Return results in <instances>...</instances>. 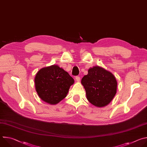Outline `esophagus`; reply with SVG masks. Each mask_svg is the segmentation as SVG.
Masks as SVG:
<instances>
[{
	"instance_id": "esophagus-1",
	"label": "esophagus",
	"mask_w": 147,
	"mask_h": 147,
	"mask_svg": "<svg viewBox=\"0 0 147 147\" xmlns=\"http://www.w3.org/2000/svg\"><path fill=\"white\" fill-rule=\"evenodd\" d=\"M75 78H76V80L77 81H78V82L80 81V77H78V76H76V77H75Z\"/></svg>"
}]
</instances>
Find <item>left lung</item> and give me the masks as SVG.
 <instances>
[{
  "label": "left lung",
  "instance_id": "8db88e82",
  "mask_svg": "<svg viewBox=\"0 0 147 147\" xmlns=\"http://www.w3.org/2000/svg\"><path fill=\"white\" fill-rule=\"evenodd\" d=\"M81 84L88 100L97 107L108 105L116 94L117 82L114 75L99 66H94L83 77Z\"/></svg>",
  "mask_w": 147,
  "mask_h": 147
}]
</instances>
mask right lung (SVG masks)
I'll use <instances>...</instances> for the list:
<instances>
[{
    "mask_svg": "<svg viewBox=\"0 0 147 147\" xmlns=\"http://www.w3.org/2000/svg\"><path fill=\"white\" fill-rule=\"evenodd\" d=\"M34 81L39 98L51 105L57 104L63 99L74 82L67 71L57 65L40 69Z\"/></svg>",
    "mask_w": 147,
    "mask_h": 147,
    "instance_id": "obj_1",
    "label": "right lung"
}]
</instances>
